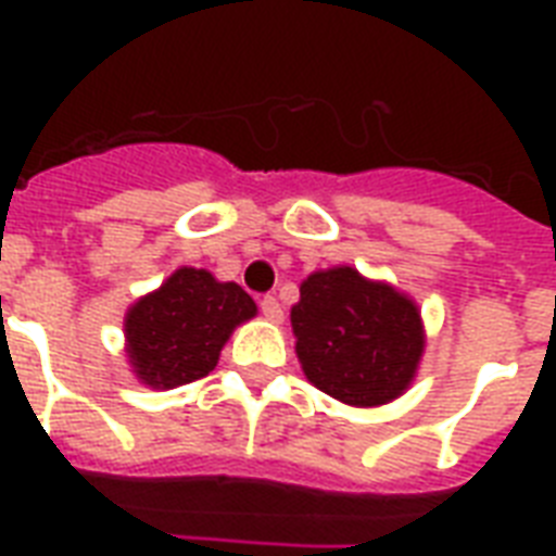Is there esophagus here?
I'll list each match as a JSON object with an SVG mask.
<instances>
[{
    "mask_svg": "<svg viewBox=\"0 0 556 556\" xmlns=\"http://www.w3.org/2000/svg\"><path fill=\"white\" fill-rule=\"evenodd\" d=\"M260 308H262V314H265V320H270V323L282 320V305H279L277 296H262Z\"/></svg>",
    "mask_w": 556,
    "mask_h": 556,
    "instance_id": "esophagus-1",
    "label": "esophagus"
}]
</instances>
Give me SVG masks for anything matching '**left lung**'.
I'll return each mask as SVG.
<instances>
[{"label": "left lung", "instance_id": "obj_1", "mask_svg": "<svg viewBox=\"0 0 556 556\" xmlns=\"http://www.w3.org/2000/svg\"><path fill=\"white\" fill-rule=\"evenodd\" d=\"M296 357L305 378L352 406L395 401L424 355L418 305L355 268L314 270L291 308Z\"/></svg>", "mask_w": 556, "mask_h": 556}]
</instances>
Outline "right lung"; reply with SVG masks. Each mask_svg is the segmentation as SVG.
<instances>
[{"mask_svg":"<svg viewBox=\"0 0 556 556\" xmlns=\"http://www.w3.org/2000/svg\"><path fill=\"white\" fill-rule=\"evenodd\" d=\"M251 317L256 303L242 286L218 282L204 268H178L126 312V355L147 387H185L216 369L227 338Z\"/></svg>","mask_w":556,"mask_h":556,"instance_id":"add662e5","label":"right lung"}]
</instances>
